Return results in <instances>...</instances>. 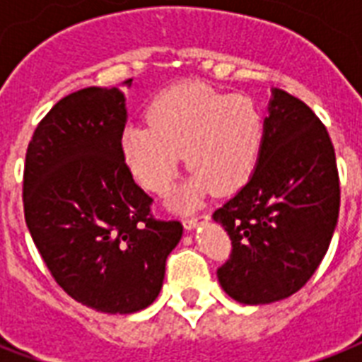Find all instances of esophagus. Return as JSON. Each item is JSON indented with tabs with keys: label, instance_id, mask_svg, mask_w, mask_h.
Returning a JSON list of instances; mask_svg holds the SVG:
<instances>
[{
	"label": "esophagus",
	"instance_id": "esophagus-1",
	"mask_svg": "<svg viewBox=\"0 0 362 362\" xmlns=\"http://www.w3.org/2000/svg\"><path fill=\"white\" fill-rule=\"evenodd\" d=\"M202 219H207L206 215H202V217H196V215H192V217H185L183 219V225L187 230H192V228H196L198 226V223H200Z\"/></svg>",
	"mask_w": 362,
	"mask_h": 362
}]
</instances>
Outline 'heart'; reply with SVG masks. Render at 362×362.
I'll return each mask as SVG.
<instances>
[{"instance_id": "b5f03b06", "label": "heart", "mask_w": 362, "mask_h": 362, "mask_svg": "<svg viewBox=\"0 0 362 362\" xmlns=\"http://www.w3.org/2000/svg\"><path fill=\"white\" fill-rule=\"evenodd\" d=\"M149 122H130L120 149L134 177L164 194L183 162L196 172L179 202L192 206L215 189L228 194L242 189L259 166L266 119L251 96L226 94L206 83L166 88L147 109Z\"/></svg>"}]
</instances>
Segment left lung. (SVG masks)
Listing matches in <instances>:
<instances>
[{
	"mask_svg": "<svg viewBox=\"0 0 362 362\" xmlns=\"http://www.w3.org/2000/svg\"><path fill=\"white\" fill-rule=\"evenodd\" d=\"M264 149L245 187L215 209L232 240L217 277L242 304L295 295L321 264L340 211L334 145L317 115L274 88Z\"/></svg>",
	"mask_w": 362,
	"mask_h": 362,
	"instance_id": "obj_1",
	"label": "left lung"
}]
</instances>
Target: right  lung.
Returning <instances> with one entry per match:
<instances>
[{"mask_svg": "<svg viewBox=\"0 0 362 362\" xmlns=\"http://www.w3.org/2000/svg\"><path fill=\"white\" fill-rule=\"evenodd\" d=\"M128 83V81H126ZM124 94L88 86L62 98L33 132L24 217L67 295L103 313H134L158 296L179 221L156 219L126 164Z\"/></svg>", "mask_w": 362, "mask_h": 362, "instance_id": "1", "label": "right lung"}]
</instances>
